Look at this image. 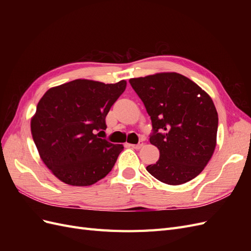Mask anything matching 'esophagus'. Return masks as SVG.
<instances>
[{
	"instance_id": "1",
	"label": "esophagus",
	"mask_w": 251,
	"mask_h": 251,
	"mask_svg": "<svg viewBox=\"0 0 251 251\" xmlns=\"http://www.w3.org/2000/svg\"><path fill=\"white\" fill-rule=\"evenodd\" d=\"M143 146H144L143 141H140L138 144H131V147H132L133 149H135V150H140Z\"/></svg>"
}]
</instances>
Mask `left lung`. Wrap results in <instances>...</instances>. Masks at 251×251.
<instances>
[{
    "label": "left lung",
    "instance_id": "left-lung-1",
    "mask_svg": "<svg viewBox=\"0 0 251 251\" xmlns=\"http://www.w3.org/2000/svg\"><path fill=\"white\" fill-rule=\"evenodd\" d=\"M130 83L151 117L154 133L150 142L160 153L147 171L169 185L196 178L217 146L218 113L211 97L176 72L131 78Z\"/></svg>",
    "mask_w": 251,
    "mask_h": 251
}]
</instances>
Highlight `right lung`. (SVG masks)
<instances>
[{
  "instance_id": "right-lung-1",
  "label": "right lung",
  "mask_w": 251,
  "mask_h": 251,
  "mask_svg": "<svg viewBox=\"0 0 251 251\" xmlns=\"http://www.w3.org/2000/svg\"><path fill=\"white\" fill-rule=\"evenodd\" d=\"M126 87V80L75 79L43 95L30 126L41 159L58 180L89 186L111 172L124 146L96 131L107 128L105 116Z\"/></svg>"
}]
</instances>
